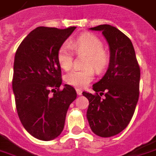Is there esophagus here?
I'll return each instance as SVG.
<instances>
[{
    "label": "esophagus",
    "mask_w": 156,
    "mask_h": 156,
    "mask_svg": "<svg viewBox=\"0 0 156 156\" xmlns=\"http://www.w3.org/2000/svg\"><path fill=\"white\" fill-rule=\"evenodd\" d=\"M76 93L78 95H81L82 94V90L80 89H76Z\"/></svg>",
    "instance_id": "esophagus-1"
}]
</instances>
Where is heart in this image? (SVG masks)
<instances>
[{
  "label": "heart",
  "mask_w": 156,
  "mask_h": 156,
  "mask_svg": "<svg viewBox=\"0 0 156 156\" xmlns=\"http://www.w3.org/2000/svg\"><path fill=\"white\" fill-rule=\"evenodd\" d=\"M87 56L84 70H73L66 75V82L76 87L84 88L92 81L94 77V71L101 72L107 66L108 56L103 49L101 40L90 34H85L74 39L71 45L64 43L57 52L59 65L64 70H69L73 62V51ZM93 67V69L92 67Z\"/></svg>",
  "instance_id": "1"
}]
</instances>
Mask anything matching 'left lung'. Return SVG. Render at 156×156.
<instances>
[{
  "instance_id": "1",
  "label": "left lung",
  "mask_w": 156,
  "mask_h": 156,
  "mask_svg": "<svg viewBox=\"0 0 156 156\" xmlns=\"http://www.w3.org/2000/svg\"><path fill=\"white\" fill-rule=\"evenodd\" d=\"M90 29L101 31L110 57L106 73L93 85L95 94L82 93L89 100L86 117L94 134L110 137L123 131L134 114L139 99L140 67L132 42L119 29L109 24Z\"/></svg>"
}]
</instances>
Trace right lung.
<instances>
[{
	"label": "right lung",
	"mask_w": 156,
	"mask_h": 156,
	"mask_svg": "<svg viewBox=\"0 0 156 156\" xmlns=\"http://www.w3.org/2000/svg\"><path fill=\"white\" fill-rule=\"evenodd\" d=\"M75 29L38 27L16 51L12 80L16 109L25 130L38 140H51L60 135L69 106L76 99L71 85L59 90L62 73L57 60L58 50Z\"/></svg>",
	"instance_id": "add662e5"
}]
</instances>
